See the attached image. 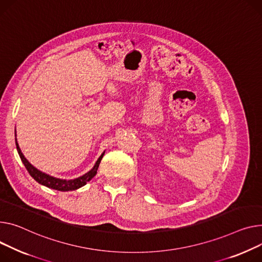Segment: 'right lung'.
Here are the masks:
<instances>
[{"mask_svg":"<svg viewBox=\"0 0 262 262\" xmlns=\"http://www.w3.org/2000/svg\"><path fill=\"white\" fill-rule=\"evenodd\" d=\"M15 145H16V150H17V152H19L20 158H21L23 164L25 165L27 171L29 172V175L34 180H36L38 183H40L42 185H45V186H47L49 188L61 190V191H68V190L78 189V188L82 187L83 185H85L89 181H91L96 176L98 167H99V164H100V162H101V160L103 158V156H104V152H103L99 157V159L97 160L95 166L89 172H86L85 175H83V176H81L79 178H76V179L65 180V179H59V178H56V177L49 176V175H47V173L39 170L38 168H36L33 165H31L28 162V160L25 158L24 155L22 154L21 148L19 147V144H17V142H16V139H15Z\"/></svg>","mask_w":262,"mask_h":262,"instance_id":"right-lung-1","label":"right lung"}]
</instances>
